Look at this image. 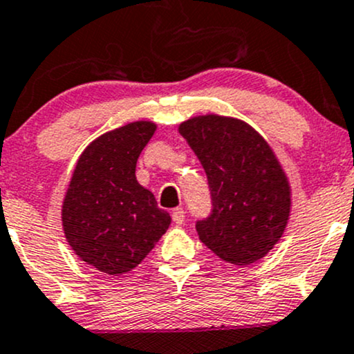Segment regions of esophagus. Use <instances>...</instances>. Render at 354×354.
<instances>
[{
    "instance_id": "1",
    "label": "esophagus",
    "mask_w": 354,
    "mask_h": 354,
    "mask_svg": "<svg viewBox=\"0 0 354 354\" xmlns=\"http://www.w3.org/2000/svg\"><path fill=\"white\" fill-rule=\"evenodd\" d=\"M172 221L176 222L177 225L184 224V221H185V212H184V209H180V207L174 209V210H172Z\"/></svg>"
}]
</instances>
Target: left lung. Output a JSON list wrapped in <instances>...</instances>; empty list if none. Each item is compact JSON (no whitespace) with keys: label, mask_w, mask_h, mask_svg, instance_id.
I'll list each match as a JSON object with an SVG mask.
<instances>
[{"label":"left lung","mask_w":354,"mask_h":354,"mask_svg":"<svg viewBox=\"0 0 354 354\" xmlns=\"http://www.w3.org/2000/svg\"><path fill=\"white\" fill-rule=\"evenodd\" d=\"M207 174L212 214L197 221L198 239L222 261L248 266L283 237L291 185L271 145L239 118L207 113L178 125Z\"/></svg>","instance_id":"8db88e82"}]
</instances>
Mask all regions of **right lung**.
Returning a JSON list of instances; mask_svg holds the SVG:
<instances>
[{
	"mask_svg": "<svg viewBox=\"0 0 354 354\" xmlns=\"http://www.w3.org/2000/svg\"><path fill=\"white\" fill-rule=\"evenodd\" d=\"M156 130L153 122L138 120L95 138L63 198L66 242L83 263L109 276L137 268L172 221L135 177L138 156Z\"/></svg>",
	"mask_w": 354,
	"mask_h": 354,
	"instance_id": "1",
	"label": "right lung"
}]
</instances>
